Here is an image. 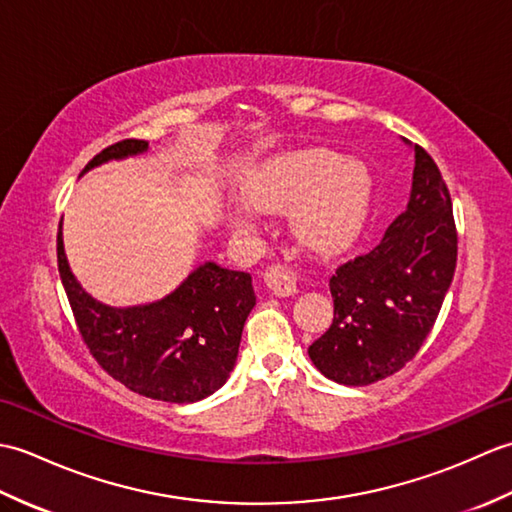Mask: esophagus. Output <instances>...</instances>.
<instances>
[{
    "instance_id": "1",
    "label": "esophagus",
    "mask_w": 512,
    "mask_h": 512,
    "mask_svg": "<svg viewBox=\"0 0 512 512\" xmlns=\"http://www.w3.org/2000/svg\"><path fill=\"white\" fill-rule=\"evenodd\" d=\"M266 286L275 292L279 297H288L297 292V281L292 270L286 264H270L264 273Z\"/></svg>"
}]
</instances>
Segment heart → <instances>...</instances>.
<instances>
[{
    "label": "heart",
    "instance_id": "b5f03b06",
    "mask_svg": "<svg viewBox=\"0 0 512 512\" xmlns=\"http://www.w3.org/2000/svg\"><path fill=\"white\" fill-rule=\"evenodd\" d=\"M250 206L266 213L292 209V231L314 253L330 255L350 246L363 231L372 206V176L358 160L325 149L277 158L248 180ZM250 224L248 211L237 213Z\"/></svg>",
    "mask_w": 512,
    "mask_h": 512
}]
</instances>
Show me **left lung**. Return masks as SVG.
<instances>
[{"label":"left lung","instance_id":"obj_1","mask_svg":"<svg viewBox=\"0 0 512 512\" xmlns=\"http://www.w3.org/2000/svg\"><path fill=\"white\" fill-rule=\"evenodd\" d=\"M407 211L365 255L330 277L334 319L308 347L314 367L339 385L363 387L400 372L438 319L458 262L451 195L433 158L413 145Z\"/></svg>","mask_w":512,"mask_h":512}]
</instances>
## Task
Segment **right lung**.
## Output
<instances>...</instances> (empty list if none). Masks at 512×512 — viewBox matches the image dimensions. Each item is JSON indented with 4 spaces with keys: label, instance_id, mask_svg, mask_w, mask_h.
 Masks as SVG:
<instances>
[{
    "label": "right lung",
    "instance_id": "obj_1",
    "mask_svg": "<svg viewBox=\"0 0 512 512\" xmlns=\"http://www.w3.org/2000/svg\"><path fill=\"white\" fill-rule=\"evenodd\" d=\"M145 149V140H118L83 171ZM57 262L83 343L118 383L165 402L202 400L224 385L235 365L246 317L255 306L248 273L204 264L162 301L121 310L94 301L76 284L61 233Z\"/></svg>",
    "mask_w": 512,
    "mask_h": 512
}]
</instances>
